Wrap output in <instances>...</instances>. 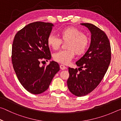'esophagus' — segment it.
<instances>
[{
    "mask_svg": "<svg viewBox=\"0 0 121 121\" xmlns=\"http://www.w3.org/2000/svg\"><path fill=\"white\" fill-rule=\"evenodd\" d=\"M60 69L61 70H64V69H66V67L64 65H60Z\"/></svg>",
    "mask_w": 121,
    "mask_h": 121,
    "instance_id": "1",
    "label": "esophagus"
}]
</instances>
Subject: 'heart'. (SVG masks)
Masks as SVG:
<instances>
[{
    "instance_id": "b5f03b06",
    "label": "heart",
    "mask_w": 121,
    "mask_h": 121,
    "mask_svg": "<svg viewBox=\"0 0 121 121\" xmlns=\"http://www.w3.org/2000/svg\"><path fill=\"white\" fill-rule=\"evenodd\" d=\"M60 38L53 35H50L47 39L48 45L53 50L60 48L63 42H68L67 50H61L53 54L54 60L62 64H68L75 56L82 55L85 52L89 45V38L80 30L73 26L62 29L59 32Z\"/></svg>"
}]
</instances>
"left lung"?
I'll return each mask as SVG.
<instances>
[{"label":"left lung","instance_id":"1","mask_svg":"<svg viewBox=\"0 0 121 121\" xmlns=\"http://www.w3.org/2000/svg\"><path fill=\"white\" fill-rule=\"evenodd\" d=\"M81 24L89 29L91 39L86 52L76 62L79 68H68L67 86L70 92L77 97L87 95L97 87L107 72L111 60L110 44L106 34L92 24Z\"/></svg>","mask_w":121,"mask_h":121}]
</instances>
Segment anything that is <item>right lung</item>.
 <instances>
[{
	"label": "right lung",
	"mask_w": 121,
	"mask_h": 121,
	"mask_svg": "<svg viewBox=\"0 0 121 121\" xmlns=\"http://www.w3.org/2000/svg\"><path fill=\"white\" fill-rule=\"evenodd\" d=\"M54 25L48 22L30 23L18 31L12 44V61L20 83L34 95L44 92L55 75L60 70L58 63L40 66V62L51 59L47 43Z\"/></svg>",
	"instance_id": "obj_1"
}]
</instances>
